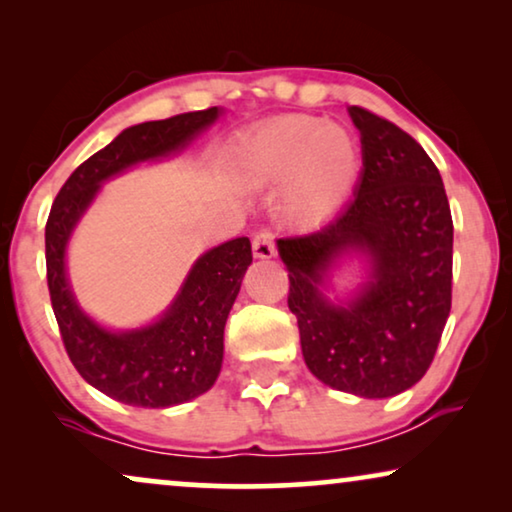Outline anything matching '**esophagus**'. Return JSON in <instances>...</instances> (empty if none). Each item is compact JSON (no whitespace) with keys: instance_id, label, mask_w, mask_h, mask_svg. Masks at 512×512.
<instances>
[{"instance_id":"1","label":"esophagus","mask_w":512,"mask_h":512,"mask_svg":"<svg viewBox=\"0 0 512 512\" xmlns=\"http://www.w3.org/2000/svg\"><path fill=\"white\" fill-rule=\"evenodd\" d=\"M251 249H254L256 258L275 256V240H272L270 230H258V233L254 235V242H251Z\"/></svg>"}]
</instances>
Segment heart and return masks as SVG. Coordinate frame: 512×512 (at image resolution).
Returning a JSON list of instances; mask_svg holds the SVG:
<instances>
[{"instance_id":"1","label":"heart","mask_w":512,"mask_h":512,"mask_svg":"<svg viewBox=\"0 0 512 512\" xmlns=\"http://www.w3.org/2000/svg\"><path fill=\"white\" fill-rule=\"evenodd\" d=\"M237 163L251 184H286V216L300 226H319L352 198L361 151L345 128L296 114L263 125L242 146Z\"/></svg>"}]
</instances>
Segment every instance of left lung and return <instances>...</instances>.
<instances>
[{
    "mask_svg": "<svg viewBox=\"0 0 512 512\" xmlns=\"http://www.w3.org/2000/svg\"><path fill=\"white\" fill-rule=\"evenodd\" d=\"M361 132L354 200L317 233L277 240L289 310L310 373L361 398H389L422 380L452 307V214L426 151L387 118L349 107ZM349 255L367 282L328 301L330 272Z\"/></svg>",
    "mask_w": 512,
    "mask_h": 512,
    "instance_id": "left-lung-1",
    "label": "left lung"
}]
</instances>
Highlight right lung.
Wrapping results in <instances>:
<instances>
[{
  "mask_svg": "<svg viewBox=\"0 0 512 512\" xmlns=\"http://www.w3.org/2000/svg\"><path fill=\"white\" fill-rule=\"evenodd\" d=\"M219 107L125 128L60 188L46 221V277L62 342L74 368L102 394L135 408H170L212 389L223 363V328L251 265L249 237L209 249L149 326L111 331L76 303L67 279V244L104 181L132 165L186 149L216 123Z\"/></svg>",
  "mask_w": 512,
  "mask_h": 512,
  "instance_id": "1",
  "label": "right lung"
}]
</instances>
